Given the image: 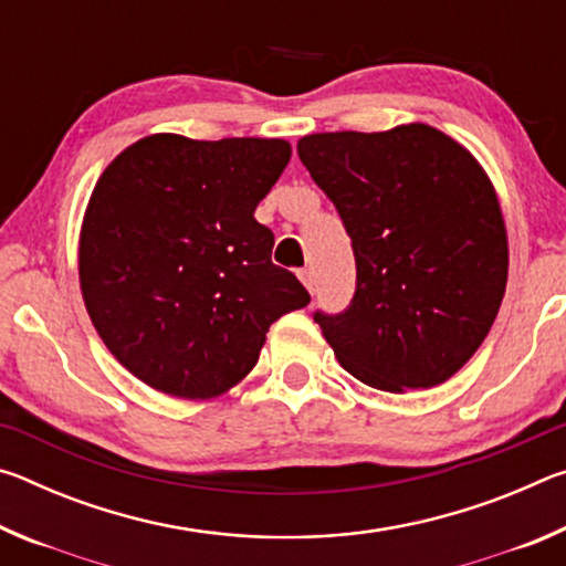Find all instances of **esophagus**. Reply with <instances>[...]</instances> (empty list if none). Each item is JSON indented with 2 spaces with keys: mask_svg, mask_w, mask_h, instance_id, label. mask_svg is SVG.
I'll use <instances>...</instances> for the list:
<instances>
[{
  "mask_svg": "<svg viewBox=\"0 0 566 566\" xmlns=\"http://www.w3.org/2000/svg\"><path fill=\"white\" fill-rule=\"evenodd\" d=\"M296 274H300V280H302V284L306 286V290L314 292V272L310 270V266H302V270L296 272Z\"/></svg>",
  "mask_w": 566,
  "mask_h": 566,
  "instance_id": "1",
  "label": "esophagus"
}]
</instances>
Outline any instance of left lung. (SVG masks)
<instances>
[{"label": "left lung", "instance_id": "left-lung-1", "mask_svg": "<svg viewBox=\"0 0 566 566\" xmlns=\"http://www.w3.org/2000/svg\"><path fill=\"white\" fill-rule=\"evenodd\" d=\"M302 165L352 239L357 290L314 312L352 377L381 391L429 389L490 334L510 270L500 199L469 151L429 124L302 137Z\"/></svg>", "mask_w": 566, "mask_h": 566}]
</instances>
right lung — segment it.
<instances>
[{
	"instance_id": "add662e5",
	"label": "right lung",
	"mask_w": 566,
	"mask_h": 566,
	"mask_svg": "<svg viewBox=\"0 0 566 566\" xmlns=\"http://www.w3.org/2000/svg\"><path fill=\"white\" fill-rule=\"evenodd\" d=\"M290 157L284 139L151 134L102 171L80 237L82 296L107 349L151 389L222 395L272 324L310 304L254 219Z\"/></svg>"
}]
</instances>
